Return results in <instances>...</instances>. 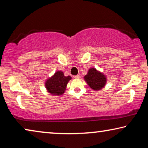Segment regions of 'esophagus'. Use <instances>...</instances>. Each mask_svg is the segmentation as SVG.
Instances as JSON below:
<instances>
[{
    "instance_id": "1",
    "label": "esophagus",
    "mask_w": 148,
    "mask_h": 148,
    "mask_svg": "<svg viewBox=\"0 0 148 148\" xmlns=\"http://www.w3.org/2000/svg\"><path fill=\"white\" fill-rule=\"evenodd\" d=\"M80 77H81V76H80L79 75H76V76H74V78L75 79H80Z\"/></svg>"
}]
</instances>
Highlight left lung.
I'll use <instances>...</instances> for the list:
<instances>
[{"instance_id": "obj_1", "label": "left lung", "mask_w": 148, "mask_h": 148, "mask_svg": "<svg viewBox=\"0 0 148 148\" xmlns=\"http://www.w3.org/2000/svg\"><path fill=\"white\" fill-rule=\"evenodd\" d=\"M84 78L90 88L94 91H99L104 88L107 82L106 75L94 67L89 69L87 74Z\"/></svg>"}]
</instances>
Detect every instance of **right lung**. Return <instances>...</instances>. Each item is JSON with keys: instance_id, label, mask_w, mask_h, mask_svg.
Listing matches in <instances>:
<instances>
[{"instance_id": "add662e5", "label": "right lung", "mask_w": 148, "mask_h": 148, "mask_svg": "<svg viewBox=\"0 0 148 148\" xmlns=\"http://www.w3.org/2000/svg\"><path fill=\"white\" fill-rule=\"evenodd\" d=\"M72 77L65 76L63 72L57 71L45 82V87L47 91L53 96H60L64 93L67 84Z\"/></svg>"}]
</instances>
